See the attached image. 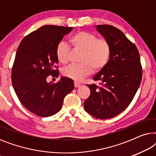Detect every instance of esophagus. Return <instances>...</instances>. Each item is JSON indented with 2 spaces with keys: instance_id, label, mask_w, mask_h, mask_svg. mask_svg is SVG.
<instances>
[{
  "instance_id": "1",
  "label": "esophagus",
  "mask_w": 156,
  "mask_h": 156,
  "mask_svg": "<svg viewBox=\"0 0 156 156\" xmlns=\"http://www.w3.org/2000/svg\"><path fill=\"white\" fill-rule=\"evenodd\" d=\"M74 87H79L81 86L80 83L78 82H76V81L74 82Z\"/></svg>"
}]
</instances>
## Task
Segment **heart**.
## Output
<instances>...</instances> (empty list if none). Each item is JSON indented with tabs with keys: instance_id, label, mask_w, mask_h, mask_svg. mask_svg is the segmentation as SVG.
I'll use <instances>...</instances> for the list:
<instances>
[{
	"instance_id": "1",
	"label": "heart",
	"mask_w": 156,
	"mask_h": 156,
	"mask_svg": "<svg viewBox=\"0 0 156 156\" xmlns=\"http://www.w3.org/2000/svg\"><path fill=\"white\" fill-rule=\"evenodd\" d=\"M72 48L82 51L80 64L65 68L62 73L66 77L80 81L94 72L103 69L108 65L112 56V46L106 38H99L95 34L87 31H78L69 37ZM70 48L67 43L60 42L56 48V57L59 63L66 65L70 56Z\"/></svg>"
}]
</instances>
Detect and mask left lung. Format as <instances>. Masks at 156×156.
I'll list each match as a JSON object with an SVG mask.
<instances>
[{
	"label": "left lung",
	"mask_w": 156,
	"mask_h": 156,
	"mask_svg": "<svg viewBox=\"0 0 156 156\" xmlns=\"http://www.w3.org/2000/svg\"><path fill=\"white\" fill-rule=\"evenodd\" d=\"M112 46L108 65L93 80L99 82L87 84L90 95L84 106L87 113L97 119H107L124 111L133 100L142 80V66L136 46L114 26H97Z\"/></svg>",
	"instance_id": "8db88e82"
}]
</instances>
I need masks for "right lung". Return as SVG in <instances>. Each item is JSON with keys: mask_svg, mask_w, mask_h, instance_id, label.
Instances as JSON below:
<instances>
[{"mask_svg": "<svg viewBox=\"0 0 156 156\" xmlns=\"http://www.w3.org/2000/svg\"><path fill=\"white\" fill-rule=\"evenodd\" d=\"M73 27L47 25L25 36L19 44L12 67V84L21 104L34 114L48 117L57 114L65 96L74 89L72 80L62 76L57 83L47 77H58L56 48Z\"/></svg>", "mask_w": 156, "mask_h": 156, "instance_id": "right-lung-1", "label": "right lung"}]
</instances>
